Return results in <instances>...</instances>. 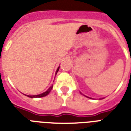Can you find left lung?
Returning a JSON list of instances; mask_svg holds the SVG:
<instances>
[{
	"instance_id": "8db88e82",
	"label": "left lung",
	"mask_w": 131,
	"mask_h": 131,
	"mask_svg": "<svg viewBox=\"0 0 131 131\" xmlns=\"http://www.w3.org/2000/svg\"><path fill=\"white\" fill-rule=\"evenodd\" d=\"M80 93H81V92H80ZM81 94H82V93H81ZM83 95H84V94H83ZM84 96H85V95H84ZM86 97H88V96H86ZM88 98H89V97H88Z\"/></svg>"
}]
</instances>
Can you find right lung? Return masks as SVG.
Instances as JSON below:
<instances>
[{
    "label": "right lung",
    "instance_id": "obj_1",
    "mask_svg": "<svg viewBox=\"0 0 131 131\" xmlns=\"http://www.w3.org/2000/svg\"><path fill=\"white\" fill-rule=\"evenodd\" d=\"M60 69V67H58V68L57 69V70H56V75L57 74L58 71V70H59ZM52 88H53V85H51L50 87L47 89V91H45V92H43V93L40 94H37V95H26V94H24V95L27 96L28 97H30V98H41V97H43V96H47L48 94L51 92V89H52Z\"/></svg>",
    "mask_w": 131,
    "mask_h": 131
}]
</instances>
